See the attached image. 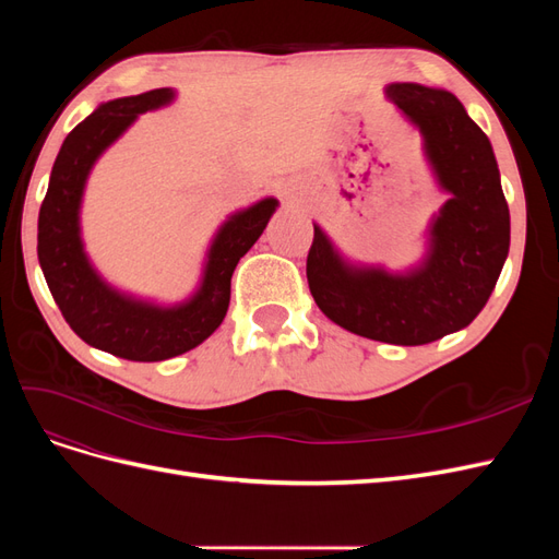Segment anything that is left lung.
<instances>
[{
    "label": "left lung",
    "instance_id": "8db88e82",
    "mask_svg": "<svg viewBox=\"0 0 559 559\" xmlns=\"http://www.w3.org/2000/svg\"><path fill=\"white\" fill-rule=\"evenodd\" d=\"M384 93L419 130L448 193L429 228V251L408 273L352 265L314 226L308 284L337 326L389 345H427L485 308L509 257L511 214L492 144L460 99L419 83H389Z\"/></svg>",
    "mask_w": 559,
    "mask_h": 559
}]
</instances>
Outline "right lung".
<instances>
[{
    "mask_svg": "<svg viewBox=\"0 0 559 559\" xmlns=\"http://www.w3.org/2000/svg\"><path fill=\"white\" fill-rule=\"evenodd\" d=\"M175 99L173 88L118 97L99 105L60 146L39 210L37 253L53 300L67 324L97 349L130 361H163L198 347L222 326L230 302L233 270L265 230L275 198L235 212L207 251L200 289L179 306L163 308L116 292L95 273L81 242L79 210L95 160L140 114Z\"/></svg>",
    "mask_w": 559,
    "mask_h": 559,
    "instance_id": "obj_1",
    "label": "right lung"
}]
</instances>
